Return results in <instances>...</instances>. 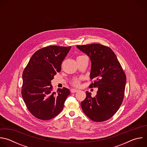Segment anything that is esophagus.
Wrapping results in <instances>:
<instances>
[{
  "label": "esophagus",
  "mask_w": 147,
  "mask_h": 147,
  "mask_svg": "<svg viewBox=\"0 0 147 147\" xmlns=\"http://www.w3.org/2000/svg\"><path fill=\"white\" fill-rule=\"evenodd\" d=\"M70 91H71V93H75V92H78V90H76V89H71Z\"/></svg>",
  "instance_id": "1"
}]
</instances>
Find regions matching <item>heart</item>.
Segmentation results:
<instances>
[{"label": "heart", "instance_id": "heart-1", "mask_svg": "<svg viewBox=\"0 0 147 147\" xmlns=\"http://www.w3.org/2000/svg\"><path fill=\"white\" fill-rule=\"evenodd\" d=\"M80 82H81V78H75L73 80L71 84L76 87H78L80 85Z\"/></svg>", "mask_w": 147, "mask_h": 147}]
</instances>
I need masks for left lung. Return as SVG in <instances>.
I'll return each instance as SVG.
<instances>
[{
    "label": "left lung",
    "instance_id": "1",
    "mask_svg": "<svg viewBox=\"0 0 147 147\" xmlns=\"http://www.w3.org/2000/svg\"><path fill=\"white\" fill-rule=\"evenodd\" d=\"M91 61L90 88H98L96 95L86 91L87 96L81 103L84 112L95 122L111 118L120 107L124 96L126 76L113 51L99 44L77 45Z\"/></svg>",
    "mask_w": 147,
    "mask_h": 147
}]
</instances>
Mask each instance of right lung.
<instances>
[{"instance_id": "add662e5", "label": "right lung", "mask_w": 147, "mask_h": 147, "mask_svg": "<svg viewBox=\"0 0 147 147\" xmlns=\"http://www.w3.org/2000/svg\"><path fill=\"white\" fill-rule=\"evenodd\" d=\"M70 48L55 45L41 48L33 54L23 71V99L29 112L40 120H48L59 115L70 94L65 87L55 92L51 85Z\"/></svg>"}]
</instances>
